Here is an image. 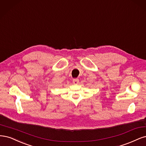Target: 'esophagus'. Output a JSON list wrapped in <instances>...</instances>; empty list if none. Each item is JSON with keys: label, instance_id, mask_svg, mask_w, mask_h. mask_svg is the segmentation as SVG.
I'll list each match as a JSON object with an SVG mask.
<instances>
[{"label": "esophagus", "instance_id": "obj_1", "mask_svg": "<svg viewBox=\"0 0 146 146\" xmlns=\"http://www.w3.org/2000/svg\"><path fill=\"white\" fill-rule=\"evenodd\" d=\"M73 83L74 84H78L79 83V79H73Z\"/></svg>", "mask_w": 146, "mask_h": 146}]
</instances>
